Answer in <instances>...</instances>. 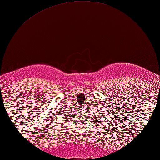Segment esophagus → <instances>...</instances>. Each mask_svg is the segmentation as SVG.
<instances>
[{
  "label": "esophagus",
  "mask_w": 160,
  "mask_h": 160,
  "mask_svg": "<svg viewBox=\"0 0 160 160\" xmlns=\"http://www.w3.org/2000/svg\"><path fill=\"white\" fill-rule=\"evenodd\" d=\"M84 109V106H80V107H79V109H80V110H83Z\"/></svg>",
  "instance_id": "obj_1"
}]
</instances>
